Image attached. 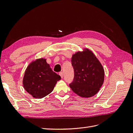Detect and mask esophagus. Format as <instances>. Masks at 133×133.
Returning <instances> with one entry per match:
<instances>
[{"instance_id": "obj_1", "label": "esophagus", "mask_w": 133, "mask_h": 133, "mask_svg": "<svg viewBox=\"0 0 133 133\" xmlns=\"http://www.w3.org/2000/svg\"><path fill=\"white\" fill-rule=\"evenodd\" d=\"M59 74L60 75V76H61V78H63V72H60V73H59Z\"/></svg>"}]
</instances>
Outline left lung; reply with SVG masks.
I'll use <instances>...</instances> for the list:
<instances>
[{
	"label": "left lung",
	"mask_w": 133,
	"mask_h": 133,
	"mask_svg": "<svg viewBox=\"0 0 133 133\" xmlns=\"http://www.w3.org/2000/svg\"><path fill=\"white\" fill-rule=\"evenodd\" d=\"M71 62L74 72L73 82L69 84L71 90L83 98L95 95L104 79V70L98 59L87 49L74 54Z\"/></svg>",
	"instance_id": "1"
}]
</instances>
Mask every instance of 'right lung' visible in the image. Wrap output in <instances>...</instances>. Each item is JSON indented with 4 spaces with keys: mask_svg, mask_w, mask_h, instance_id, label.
I'll return each mask as SVG.
<instances>
[{
    "mask_svg": "<svg viewBox=\"0 0 133 133\" xmlns=\"http://www.w3.org/2000/svg\"><path fill=\"white\" fill-rule=\"evenodd\" d=\"M60 79V76L52 70L46 60L42 58L27 67L23 84L28 93L35 98L41 99L50 94Z\"/></svg>",
    "mask_w": 133,
    "mask_h": 133,
    "instance_id": "add662e5",
    "label": "right lung"
}]
</instances>
